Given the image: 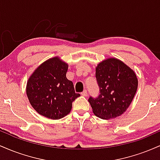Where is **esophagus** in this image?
Listing matches in <instances>:
<instances>
[{
  "mask_svg": "<svg viewBox=\"0 0 160 160\" xmlns=\"http://www.w3.org/2000/svg\"><path fill=\"white\" fill-rule=\"evenodd\" d=\"M87 94H88V92H87V90H86V89H85V90H83L81 92V95H82V96H86V95H87Z\"/></svg>",
  "mask_w": 160,
  "mask_h": 160,
  "instance_id": "34e87169",
  "label": "esophagus"
}]
</instances>
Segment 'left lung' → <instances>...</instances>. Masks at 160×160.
<instances>
[{"instance_id": "1", "label": "left lung", "mask_w": 160, "mask_h": 160, "mask_svg": "<svg viewBox=\"0 0 160 160\" xmlns=\"http://www.w3.org/2000/svg\"><path fill=\"white\" fill-rule=\"evenodd\" d=\"M95 78L99 95L88 99L94 114L104 120L122 114L136 93L135 72L120 60L108 58L97 66Z\"/></svg>"}]
</instances>
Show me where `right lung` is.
<instances>
[{"instance_id":"right-lung-1","label":"right lung","mask_w":160,"mask_h":160,"mask_svg":"<svg viewBox=\"0 0 160 160\" xmlns=\"http://www.w3.org/2000/svg\"><path fill=\"white\" fill-rule=\"evenodd\" d=\"M68 65L58 58L43 62L27 83L28 98L34 109L43 117L58 120L71 112L72 102L80 96L66 78Z\"/></svg>"}]
</instances>
